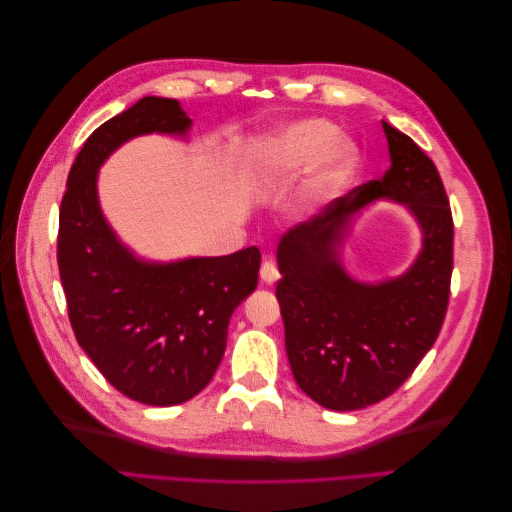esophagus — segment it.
I'll use <instances>...</instances> for the list:
<instances>
[{"mask_svg": "<svg viewBox=\"0 0 512 512\" xmlns=\"http://www.w3.org/2000/svg\"><path fill=\"white\" fill-rule=\"evenodd\" d=\"M260 280L265 282L267 286H271V284H275L277 280H280V271H277L273 260H265V262H262V267H260Z\"/></svg>", "mask_w": 512, "mask_h": 512, "instance_id": "34e87169", "label": "esophagus"}]
</instances>
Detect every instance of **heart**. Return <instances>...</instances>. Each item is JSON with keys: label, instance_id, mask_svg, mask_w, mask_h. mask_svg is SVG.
<instances>
[{"label": "heart", "instance_id": "heart-1", "mask_svg": "<svg viewBox=\"0 0 512 512\" xmlns=\"http://www.w3.org/2000/svg\"><path fill=\"white\" fill-rule=\"evenodd\" d=\"M312 165L315 168L299 192V207L307 215L322 211L337 198L359 168V151L339 138L333 123L324 119L288 123L256 138L243 156L247 181L262 192L282 190Z\"/></svg>", "mask_w": 512, "mask_h": 512}]
</instances>
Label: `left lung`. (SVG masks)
<instances>
[{"mask_svg":"<svg viewBox=\"0 0 512 512\" xmlns=\"http://www.w3.org/2000/svg\"><path fill=\"white\" fill-rule=\"evenodd\" d=\"M391 168L333 200L277 243V301L299 389L335 412L378 404L404 384L442 329L453 273V218L438 168L410 136L382 121ZM378 199L401 204L422 230V250L395 278L347 273L343 245Z\"/></svg>","mask_w":512,"mask_h":512,"instance_id":"obj_1","label":"left lung"}]
</instances>
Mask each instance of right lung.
I'll return each mask as SVG.
<instances>
[{"label":"right lung","mask_w":512,"mask_h":512,"mask_svg":"<svg viewBox=\"0 0 512 512\" xmlns=\"http://www.w3.org/2000/svg\"><path fill=\"white\" fill-rule=\"evenodd\" d=\"M179 100L145 96L91 134L59 209L57 262L76 342L119 393L177 406L218 369L235 309L258 286L260 252L149 260L119 239L98 196L102 164L136 136L190 141Z\"/></svg>","instance_id":"add662e5"}]
</instances>
